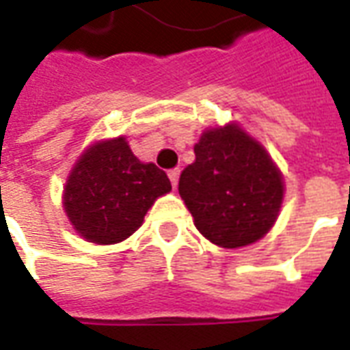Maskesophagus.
Masks as SVG:
<instances>
[{
	"label": "esophagus",
	"mask_w": 350,
	"mask_h": 350,
	"mask_svg": "<svg viewBox=\"0 0 350 350\" xmlns=\"http://www.w3.org/2000/svg\"><path fill=\"white\" fill-rule=\"evenodd\" d=\"M168 178H170V182H172V187H176V185H178V178H180V170H178V168L168 170Z\"/></svg>",
	"instance_id": "1"
}]
</instances>
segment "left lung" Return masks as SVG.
I'll return each instance as SVG.
<instances>
[{"label":"left lung","instance_id":"left-lung-1","mask_svg":"<svg viewBox=\"0 0 350 350\" xmlns=\"http://www.w3.org/2000/svg\"><path fill=\"white\" fill-rule=\"evenodd\" d=\"M178 191L195 227L221 247L260 240L283 200V180L262 146L238 125L206 131Z\"/></svg>","mask_w":350,"mask_h":350}]
</instances>
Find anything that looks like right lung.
<instances>
[{
  "label": "right lung",
  "instance_id": "add662e5",
  "mask_svg": "<svg viewBox=\"0 0 350 350\" xmlns=\"http://www.w3.org/2000/svg\"><path fill=\"white\" fill-rule=\"evenodd\" d=\"M172 189L153 163H140L125 138L92 146L71 170L64 195L67 217L93 243H118L137 230L155 198Z\"/></svg>",
  "mask_w": 350,
  "mask_h": 350
}]
</instances>
